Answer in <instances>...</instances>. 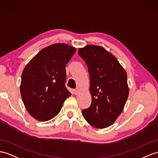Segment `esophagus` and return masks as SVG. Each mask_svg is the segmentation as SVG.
<instances>
[{"instance_id": "1", "label": "esophagus", "mask_w": 158, "mask_h": 158, "mask_svg": "<svg viewBox=\"0 0 158 158\" xmlns=\"http://www.w3.org/2000/svg\"><path fill=\"white\" fill-rule=\"evenodd\" d=\"M79 92H80V89L78 88H77L76 89H75L74 90V94H78V93H79Z\"/></svg>"}]
</instances>
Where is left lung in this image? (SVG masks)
I'll list each match as a JSON object with an SVG mask.
<instances>
[{
    "instance_id": "obj_1",
    "label": "left lung",
    "mask_w": 158,
    "mask_h": 158,
    "mask_svg": "<svg viewBox=\"0 0 158 158\" xmlns=\"http://www.w3.org/2000/svg\"><path fill=\"white\" fill-rule=\"evenodd\" d=\"M78 55L85 61L90 75L92 102L82 110L91 126L103 129L113 125L123 110L129 88L125 69L112 53L99 45L79 48Z\"/></svg>"
}]
</instances>
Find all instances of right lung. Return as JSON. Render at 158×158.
<instances>
[{"label": "right lung", "mask_w": 158, "mask_h": 158, "mask_svg": "<svg viewBox=\"0 0 158 158\" xmlns=\"http://www.w3.org/2000/svg\"><path fill=\"white\" fill-rule=\"evenodd\" d=\"M76 50L68 44H52L42 49L25 67L21 95L27 110L36 120L47 121L55 117L71 96L65 86V68Z\"/></svg>", "instance_id": "right-lung-1"}]
</instances>
